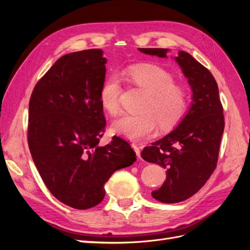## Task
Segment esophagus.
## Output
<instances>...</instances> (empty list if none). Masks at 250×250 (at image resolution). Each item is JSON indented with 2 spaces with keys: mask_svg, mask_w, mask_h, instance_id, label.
<instances>
[{
  "mask_svg": "<svg viewBox=\"0 0 250 250\" xmlns=\"http://www.w3.org/2000/svg\"><path fill=\"white\" fill-rule=\"evenodd\" d=\"M132 148L134 149L135 153H137V156L139 158H141V149H140V147L137 145V144H132Z\"/></svg>",
  "mask_w": 250,
  "mask_h": 250,
  "instance_id": "obj_1",
  "label": "esophagus"
}]
</instances>
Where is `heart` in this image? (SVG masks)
Wrapping results in <instances>:
<instances>
[{"label":"heart","mask_w":250,"mask_h":250,"mask_svg":"<svg viewBox=\"0 0 250 250\" xmlns=\"http://www.w3.org/2000/svg\"><path fill=\"white\" fill-rule=\"evenodd\" d=\"M128 78L135 86L148 93L139 115H123L112 123L118 134L130 141H141L154 134L160 122L162 128H171L184 117L188 105L186 88L174 83L172 75L161 66L145 64L128 73ZM122 93L121 79L112 74L104 80L100 88V102L111 115L120 110Z\"/></svg>","instance_id":"heart-1"}]
</instances>
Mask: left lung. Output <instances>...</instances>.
Instances as JSON below:
<instances>
[{"label": "left lung", "instance_id": "left-lung-1", "mask_svg": "<svg viewBox=\"0 0 250 250\" xmlns=\"http://www.w3.org/2000/svg\"><path fill=\"white\" fill-rule=\"evenodd\" d=\"M139 51L165 58L169 50L139 48ZM175 62L192 88L191 106L175 129L141 153L146 162L167 170L166 181L152 192V197L164 203L190 198L207 183L216 169L224 130L223 107L213 75L185 51L178 52Z\"/></svg>", "mask_w": 250, "mask_h": 250}]
</instances>
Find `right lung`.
<instances>
[{"instance_id": "add662e5", "label": "right lung", "mask_w": 250, "mask_h": 250, "mask_svg": "<svg viewBox=\"0 0 250 250\" xmlns=\"http://www.w3.org/2000/svg\"><path fill=\"white\" fill-rule=\"evenodd\" d=\"M105 63L101 49L60 57L29 101L33 162L53 196L77 209L99 204L112 173L137 160L129 144L116 135L107 145H98L106 125L100 102Z\"/></svg>"}]
</instances>
